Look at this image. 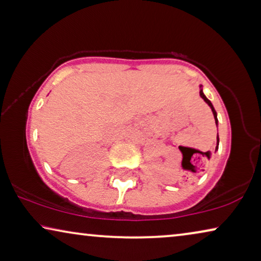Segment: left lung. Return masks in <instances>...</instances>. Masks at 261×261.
<instances>
[{
	"instance_id": "1",
	"label": "left lung",
	"mask_w": 261,
	"mask_h": 261,
	"mask_svg": "<svg viewBox=\"0 0 261 261\" xmlns=\"http://www.w3.org/2000/svg\"><path fill=\"white\" fill-rule=\"evenodd\" d=\"M199 88H200V92H199V93H200V96H201V99H203V101H205V102L210 106V108L212 109V113H213V116H214V120H215V124H217V127H218L219 122H218V115H217V112H215V109H214V107H213L212 102H211V101L206 97L205 93H203V90H202V86H201V85L199 86ZM218 148H219V135H217V147H215V152H217ZM206 156L208 158V159L211 158V154H210V152H207V153H206Z\"/></svg>"
}]
</instances>
